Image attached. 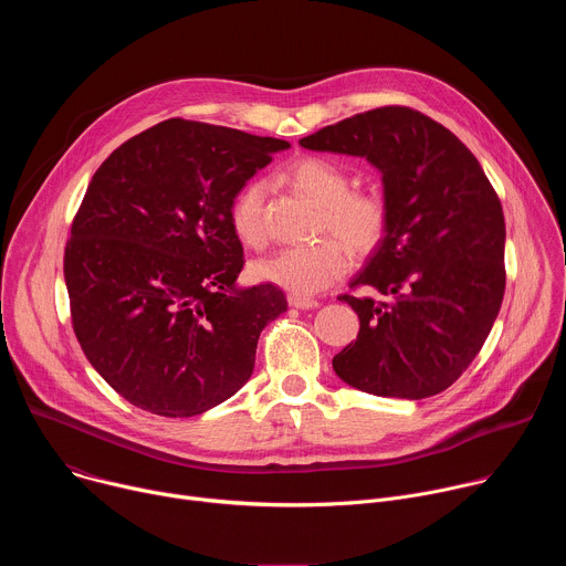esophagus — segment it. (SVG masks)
<instances>
[{"label":"esophagus","mask_w":566,"mask_h":566,"mask_svg":"<svg viewBox=\"0 0 566 566\" xmlns=\"http://www.w3.org/2000/svg\"><path fill=\"white\" fill-rule=\"evenodd\" d=\"M289 304L293 306V308H313V306H317V300H313V297H308V295H289Z\"/></svg>","instance_id":"1"}]
</instances>
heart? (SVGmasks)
I'll return each instance as SVG.
<instances>
[{
	"label": "heart",
	"mask_w": 566,
	"mask_h": 566,
	"mask_svg": "<svg viewBox=\"0 0 566 566\" xmlns=\"http://www.w3.org/2000/svg\"><path fill=\"white\" fill-rule=\"evenodd\" d=\"M282 179L300 195L319 206L322 230L343 235L358 253H369L387 228V206L374 190H349V175L322 156H302L282 172ZM264 197L262 181L249 184L230 208V226L247 247L264 241ZM343 238V239H344ZM342 239V240H343ZM327 237L313 247L282 249L253 266L258 280L280 286L293 295H313L340 280L352 266L346 241Z\"/></svg>",
	"instance_id": "obj_1"
}]
</instances>
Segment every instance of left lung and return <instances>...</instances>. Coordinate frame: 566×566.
I'll return each instance as SVG.
<instances>
[{"instance_id": "1", "label": "left lung", "mask_w": 566, "mask_h": 566, "mask_svg": "<svg viewBox=\"0 0 566 566\" xmlns=\"http://www.w3.org/2000/svg\"><path fill=\"white\" fill-rule=\"evenodd\" d=\"M363 156L382 177L387 228L345 293L360 332L334 356L352 387L419 400L450 387L486 343L506 271L502 203L472 151L410 107H380L300 138Z\"/></svg>"}]
</instances>
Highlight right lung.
<instances>
[{
	"label": "right lung",
	"instance_id": "1",
	"mask_svg": "<svg viewBox=\"0 0 566 566\" xmlns=\"http://www.w3.org/2000/svg\"><path fill=\"white\" fill-rule=\"evenodd\" d=\"M286 140L170 118L96 170L64 251L75 338L132 406L201 415L244 387L262 329L286 311L273 284L241 289L234 197Z\"/></svg>",
	"mask_w": 566,
	"mask_h": 566
}]
</instances>
